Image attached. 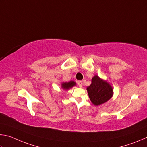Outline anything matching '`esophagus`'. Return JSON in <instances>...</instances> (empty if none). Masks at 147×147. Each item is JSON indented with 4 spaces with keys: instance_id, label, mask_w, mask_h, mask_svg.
Returning a JSON list of instances; mask_svg holds the SVG:
<instances>
[{
    "instance_id": "esophagus-1",
    "label": "esophagus",
    "mask_w": 147,
    "mask_h": 147,
    "mask_svg": "<svg viewBox=\"0 0 147 147\" xmlns=\"http://www.w3.org/2000/svg\"><path fill=\"white\" fill-rule=\"evenodd\" d=\"M78 84L79 86V87H81V88H82V87L83 86V81H79L78 82Z\"/></svg>"
}]
</instances>
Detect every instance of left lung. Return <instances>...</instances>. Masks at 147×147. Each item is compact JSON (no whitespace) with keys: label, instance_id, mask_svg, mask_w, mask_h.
<instances>
[{"label":"left lung","instance_id":"left-lung-1","mask_svg":"<svg viewBox=\"0 0 147 147\" xmlns=\"http://www.w3.org/2000/svg\"><path fill=\"white\" fill-rule=\"evenodd\" d=\"M89 98L95 106H99L107 102L114 95V89L109 82L95 75L92 83L87 87Z\"/></svg>","mask_w":147,"mask_h":147}]
</instances>
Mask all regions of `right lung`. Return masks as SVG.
Returning <instances> with one entry per match:
<instances>
[{"label": "right lung", "mask_w": 147, "mask_h": 147, "mask_svg": "<svg viewBox=\"0 0 147 147\" xmlns=\"http://www.w3.org/2000/svg\"><path fill=\"white\" fill-rule=\"evenodd\" d=\"M76 85V83L74 81H70L69 82H63L61 84V87L64 90H68L72 87Z\"/></svg>", "instance_id": "1"}]
</instances>
